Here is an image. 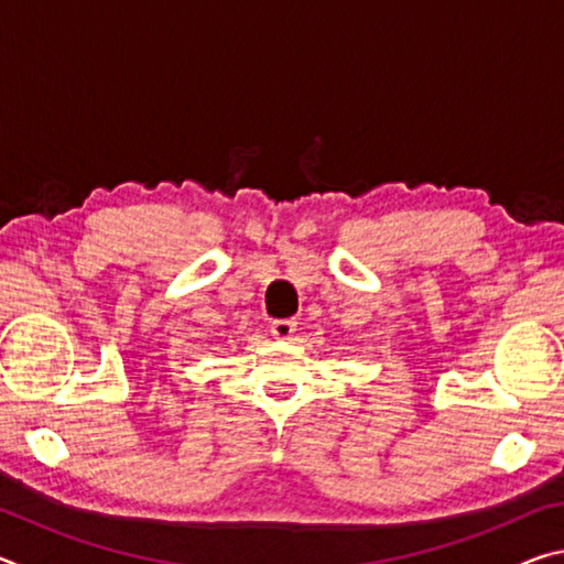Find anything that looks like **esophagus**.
<instances>
[{"instance_id":"esophagus-1","label":"esophagus","mask_w":564,"mask_h":564,"mask_svg":"<svg viewBox=\"0 0 564 564\" xmlns=\"http://www.w3.org/2000/svg\"><path fill=\"white\" fill-rule=\"evenodd\" d=\"M295 326H299V323H295V318H279V321L271 323V333H273L275 338L289 340L293 333H295Z\"/></svg>"}]
</instances>
